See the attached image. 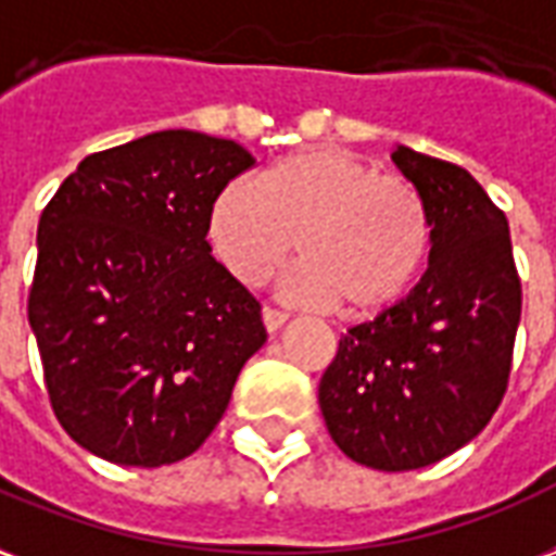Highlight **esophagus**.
<instances>
[{"mask_svg": "<svg viewBox=\"0 0 556 556\" xmlns=\"http://www.w3.org/2000/svg\"><path fill=\"white\" fill-rule=\"evenodd\" d=\"M287 319H290V314L281 311V307H273V305L263 307V326H266V331H278Z\"/></svg>", "mask_w": 556, "mask_h": 556, "instance_id": "34e87169", "label": "esophagus"}]
</instances>
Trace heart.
I'll return each instance as SVG.
<instances>
[{
  "label": "heart",
  "mask_w": 556,
  "mask_h": 556,
  "mask_svg": "<svg viewBox=\"0 0 556 556\" xmlns=\"http://www.w3.org/2000/svg\"><path fill=\"white\" fill-rule=\"evenodd\" d=\"M206 239L222 266L261 287L290 261L305 263L287 290L305 305H340L346 317H379L406 299L427 269L432 216L400 174H379L340 148L295 150L257 177L213 198Z\"/></svg>",
  "instance_id": "b5f03b06"
}]
</instances>
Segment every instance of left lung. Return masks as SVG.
<instances>
[{
    "label": "left lung",
    "instance_id": "1",
    "mask_svg": "<svg viewBox=\"0 0 556 556\" xmlns=\"http://www.w3.org/2000/svg\"><path fill=\"white\" fill-rule=\"evenodd\" d=\"M427 201L424 278L391 311L352 326L319 382L328 435L376 471H415L477 439L501 406L521 319L506 216L471 174L396 144Z\"/></svg>",
    "mask_w": 556,
    "mask_h": 556
}]
</instances>
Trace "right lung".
Segmentation results:
<instances>
[{
	"mask_svg": "<svg viewBox=\"0 0 556 556\" xmlns=\"http://www.w3.org/2000/svg\"><path fill=\"white\" fill-rule=\"evenodd\" d=\"M251 165L237 141L162 129L85 156L40 213L28 326L52 412L100 459L192 456L266 343L206 242L213 198Z\"/></svg>",
	"mask_w": 556,
	"mask_h": 556,
	"instance_id": "obj_1",
	"label": "right lung"
}]
</instances>
